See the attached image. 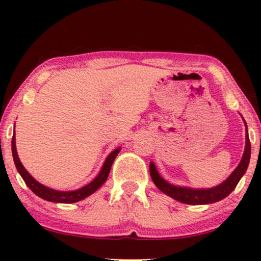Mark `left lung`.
Listing matches in <instances>:
<instances>
[{
    "instance_id": "obj_1",
    "label": "left lung",
    "mask_w": 261,
    "mask_h": 261,
    "mask_svg": "<svg viewBox=\"0 0 261 261\" xmlns=\"http://www.w3.org/2000/svg\"><path fill=\"white\" fill-rule=\"evenodd\" d=\"M245 126L247 128V124L245 122ZM248 132V130H246ZM249 159H251V142H249L248 133L246 134V146L245 152L242 155V159L240 164H239L237 169H235L229 177L227 178L223 183H221L217 187L210 188V189H191L185 187H176L172 185L162 178L158 171L155 169V165L152 162L149 163V173H151V178L155 187L163 191L164 194L170 196L173 199L178 202L185 203V204H209V203H214L217 201H221L224 197H227L231 191L237 188L239 180L244 176L246 170H247Z\"/></svg>"
}]
</instances>
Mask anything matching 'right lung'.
I'll list each match as a JSON object with an SVG mask.
<instances>
[{
	"mask_svg": "<svg viewBox=\"0 0 261 261\" xmlns=\"http://www.w3.org/2000/svg\"><path fill=\"white\" fill-rule=\"evenodd\" d=\"M14 133H15V130H14ZM121 148L117 147L116 149H114L108 156H107L106 162L103 164L102 169L97 174V177H96L92 181H90V183L85 185V187L73 191H58V190H55V189L47 188L45 187V185L40 184L27 172V170L24 169L23 165L20 162L19 155H17L16 146H15V134H13V139H12V153H13L14 163H15L16 170L19 171V173L21 174V177H22L24 183H26L27 187L40 198L45 199V201L55 202V203H74V202L82 201V199L87 198L88 196L94 194L96 190H98V189L105 184L107 178H108L114 160H115L116 155L119 154Z\"/></svg>",
	"mask_w": 261,
	"mask_h": 261,
	"instance_id": "right-lung-1",
	"label": "right lung"
}]
</instances>
